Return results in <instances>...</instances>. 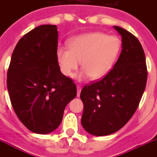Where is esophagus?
Instances as JSON below:
<instances>
[{
    "mask_svg": "<svg viewBox=\"0 0 157 157\" xmlns=\"http://www.w3.org/2000/svg\"><path fill=\"white\" fill-rule=\"evenodd\" d=\"M81 90H82V86L81 85H77V95L78 97H79L80 92H81Z\"/></svg>",
    "mask_w": 157,
    "mask_h": 157,
    "instance_id": "34e87169",
    "label": "esophagus"
}]
</instances>
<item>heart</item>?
Listing matches in <instances>:
<instances>
[{"instance_id":"b5f03b06","label":"heart","mask_w":157,"mask_h":157,"mask_svg":"<svg viewBox=\"0 0 157 157\" xmlns=\"http://www.w3.org/2000/svg\"><path fill=\"white\" fill-rule=\"evenodd\" d=\"M70 51L60 48L56 57L62 73L73 76L81 62L92 80L101 78L114 67L122 47L121 40L116 36L103 33H91L75 37L69 43Z\"/></svg>"}]
</instances>
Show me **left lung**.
I'll list each match as a JSON object with an SVG mask.
<instances>
[{"instance_id":"obj_1","label":"left lung","mask_w":157,"mask_h":157,"mask_svg":"<svg viewBox=\"0 0 157 157\" xmlns=\"http://www.w3.org/2000/svg\"><path fill=\"white\" fill-rule=\"evenodd\" d=\"M122 37V52L110 72L82 87V123L87 132L105 136L117 132L130 120L143 97L147 80L145 53L138 39L114 26Z\"/></svg>"}]
</instances>
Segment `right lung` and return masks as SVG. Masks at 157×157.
Masks as SVG:
<instances>
[{"instance_id":"add662e5","label":"right lung","mask_w":157,"mask_h":157,"mask_svg":"<svg viewBox=\"0 0 157 157\" xmlns=\"http://www.w3.org/2000/svg\"><path fill=\"white\" fill-rule=\"evenodd\" d=\"M56 25H41L21 37L7 71V89L14 112L33 133L46 134L59 127L65 106L77 95L72 78L57 60Z\"/></svg>"}]
</instances>
